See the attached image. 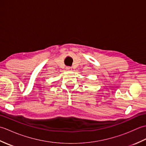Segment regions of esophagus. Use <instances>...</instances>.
I'll return each instance as SVG.
<instances>
[{"mask_svg": "<svg viewBox=\"0 0 146 146\" xmlns=\"http://www.w3.org/2000/svg\"><path fill=\"white\" fill-rule=\"evenodd\" d=\"M66 69L67 70H71V67H66Z\"/></svg>", "mask_w": 146, "mask_h": 146, "instance_id": "34e87169", "label": "esophagus"}]
</instances>
